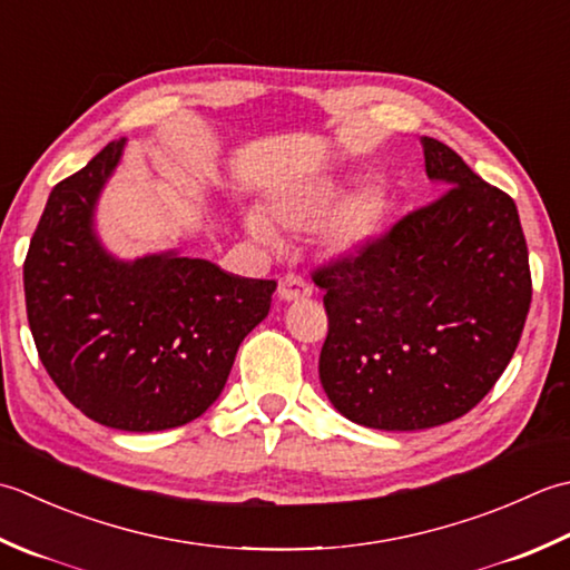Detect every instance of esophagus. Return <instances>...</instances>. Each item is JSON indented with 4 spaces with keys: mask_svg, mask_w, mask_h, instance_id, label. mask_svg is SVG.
<instances>
[{
    "mask_svg": "<svg viewBox=\"0 0 570 570\" xmlns=\"http://www.w3.org/2000/svg\"><path fill=\"white\" fill-rule=\"evenodd\" d=\"M277 295L285 302H295V299H305L312 295V285L302 277L299 273H287L281 277V285H277Z\"/></svg>",
    "mask_w": 570,
    "mask_h": 570,
    "instance_id": "1",
    "label": "esophagus"
}]
</instances>
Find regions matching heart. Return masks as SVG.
I'll return each instance as SVG.
<instances>
[{"label":"heart","mask_w":570,"mask_h":570,"mask_svg":"<svg viewBox=\"0 0 570 570\" xmlns=\"http://www.w3.org/2000/svg\"><path fill=\"white\" fill-rule=\"evenodd\" d=\"M342 184L332 177H315L293 184L271 196V224L287 230H309L320 226L322 246L334 255L356 253L376 236L383 218V199L376 189H356L342 202ZM261 214L246 216V228L253 238L271 243L273 228Z\"/></svg>","instance_id":"b5f03b06"}]
</instances>
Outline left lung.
Returning a JSON list of instances; mask_svg holds the SVG:
<instances>
[{
  "instance_id": "obj_1",
  "label": "left lung",
  "mask_w": 570,
  "mask_h": 570,
  "mask_svg": "<svg viewBox=\"0 0 570 570\" xmlns=\"http://www.w3.org/2000/svg\"><path fill=\"white\" fill-rule=\"evenodd\" d=\"M448 187L315 271L330 332L320 381L352 423L423 431L472 411L512 362L531 305L524 230L509 194L423 137Z\"/></svg>"
}]
</instances>
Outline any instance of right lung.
Returning <instances> with one entry per match:
<instances>
[{
  "label": "right lung",
  "instance_id": "add662e5",
  "mask_svg": "<svg viewBox=\"0 0 570 570\" xmlns=\"http://www.w3.org/2000/svg\"><path fill=\"white\" fill-rule=\"evenodd\" d=\"M122 145L53 187L24 261L27 317L43 368L80 413L153 433L194 421L220 396L277 283L177 250L118 261L102 248L92 216Z\"/></svg>",
  "mask_w": 570,
  "mask_h": 570
}]
</instances>
